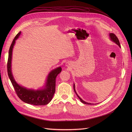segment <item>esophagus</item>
Listing matches in <instances>:
<instances>
[{
    "mask_svg": "<svg viewBox=\"0 0 132 132\" xmlns=\"http://www.w3.org/2000/svg\"><path fill=\"white\" fill-rule=\"evenodd\" d=\"M66 65H67V64H66Z\"/></svg>",
    "mask_w": 132,
    "mask_h": 132,
    "instance_id": "1",
    "label": "esophagus"
}]
</instances>
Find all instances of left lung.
Instances as JSON below:
<instances>
[{
  "label": "left lung",
  "instance_id": "8db88e82",
  "mask_svg": "<svg viewBox=\"0 0 132 132\" xmlns=\"http://www.w3.org/2000/svg\"><path fill=\"white\" fill-rule=\"evenodd\" d=\"M110 36L111 39L112 41H113L114 42H115L117 45H118L119 47H121V46H120V42H119V40L118 38V37L116 36V35H115L114 34H113V33H111V34H110ZM73 87H74V90L75 93H76V94H77V95L78 96V97H79V98L80 99V101H81L82 103H84V104H88V105H92V104H93L89 103H87V102H85L84 101H83V100H82L80 97L77 95V93H76V92H75V85H74V84Z\"/></svg>",
  "mask_w": 132,
  "mask_h": 132
}]
</instances>
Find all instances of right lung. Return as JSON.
I'll list each match as a JSON object with an SVG mask.
<instances>
[{
    "label": "right lung",
    "instance_id": "1",
    "mask_svg": "<svg viewBox=\"0 0 132 132\" xmlns=\"http://www.w3.org/2000/svg\"><path fill=\"white\" fill-rule=\"evenodd\" d=\"M21 34L20 31L14 38L10 47L7 61V72L12 84L19 98L23 102L34 105H45L49 103L53 96L55 89V79L61 71L60 67L54 69L47 76L45 88L44 89L34 90L19 86L14 79L11 72V60L13 46L15 40Z\"/></svg>",
    "mask_w": 132,
    "mask_h": 132
}]
</instances>
